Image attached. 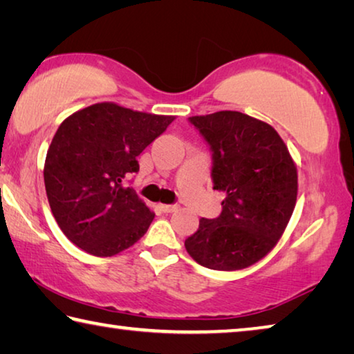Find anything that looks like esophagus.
Returning a JSON list of instances; mask_svg holds the SVG:
<instances>
[{"label":"esophagus","mask_w":354,"mask_h":354,"mask_svg":"<svg viewBox=\"0 0 354 354\" xmlns=\"http://www.w3.org/2000/svg\"><path fill=\"white\" fill-rule=\"evenodd\" d=\"M160 211L164 214H171L178 211V205H160Z\"/></svg>","instance_id":"obj_1"}]
</instances>
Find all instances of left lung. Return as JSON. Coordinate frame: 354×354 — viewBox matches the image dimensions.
Listing matches in <instances>:
<instances>
[{
  "mask_svg": "<svg viewBox=\"0 0 354 354\" xmlns=\"http://www.w3.org/2000/svg\"><path fill=\"white\" fill-rule=\"evenodd\" d=\"M212 153L217 218H201L185 250L212 270H242L277 245L297 201V167L270 124L236 111L190 117Z\"/></svg>",
  "mask_w": 354,
  "mask_h": 354,
  "instance_id": "left-lung-1",
  "label": "left lung"
}]
</instances>
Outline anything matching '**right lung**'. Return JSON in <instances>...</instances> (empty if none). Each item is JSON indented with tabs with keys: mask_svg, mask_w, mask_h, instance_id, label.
I'll use <instances>...</instances> for the list:
<instances>
[{
	"mask_svg": "<svg viewBox=\"0 0 354 354\" xmlns=\"http://www.w3.org/2000/svg\"><path fill=\"white\" fill-rule=\"evenodd\" d=\"M171 115L98 103L65 118L45 160V189L59 227L76 247L107 257L145 234L154 212L123 183L137 156L164 133Z\"/></svg>",
	"mask_w": 354,
	"mask_h": 354,
	"instance_id": "right-lung-1",
	"label": "right lung"
}]
</instances>
